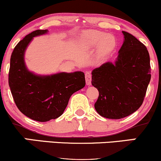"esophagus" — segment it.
I'll return each mask as SVG.
<instances>
[{"mask_svg": "<svg viewBox=\"0 0 161 161\" xmlns=\"http://www.w3.org/2000/svg\"><path fill=\"white\" fill-rule=\"evenodd\" d=\"M86 85L90 86L92 84V75L90 72H86Z\"/></svg>", "mask_w": 161, "mask_h": 161, "instance_id": "esophagus-1", "label": "esophagus"}]
</instances>
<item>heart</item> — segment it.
Wrapping results in <instances>:
<instances>
[{
	"label": "heart",
	"instance_id": "obj_1",
	"mask_svg": "<svg viewBox=\"0 0 161 161\" xmlns=\"http://www.w3.org/2000/svg\"><path fill=\"white\" fill-rule=\"evenodd\" d=\"M82 45L85 48L92 49L98 47V52L101 55L106 54L112 51L115 46L114 36L107 35L100 31H88L82 36Z\"/></svg>",
	"mask_w": 161,
	"mask_h": 161
}]
</instances>
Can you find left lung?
Segmentation results:
<instances>
[{"instance_id":"8db88e82","label":"left lung","mask_w":161,"mask_h":161,"mask_svg":"<svg viewBox=\"0 0 161 161\" xmlns=\"http://www.w3.org/2000/svg\"><path fill=\"white\" fill-rule=\"evenodd\" d=\"M123 34L124 42L115 63H105L92 73V84L99 92L96 111L112 119L124 118L141 107L151 80L147 47L132 35Z\"/></svg>"}]
</instances>
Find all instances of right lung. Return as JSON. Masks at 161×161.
<instances>
[{"mask_svg":"<svg viewBox=\"0 0 161 161\" xmlns=\"http://www.w3.org/2000/svg\"><path fill=\"white\" fill-rule=\"evenodd\" d=\"M47 32V29H38L20 41L11 54L9 70V86L16 107L24 115L38 122L61 116L71 95L86 86L81 71L38 75L27 69L25 49L34 37Z\"/></svg>","mask_w":161,"mask_h":161,"instance_id":"obj_1","label":"right lung"}]
</instances>
